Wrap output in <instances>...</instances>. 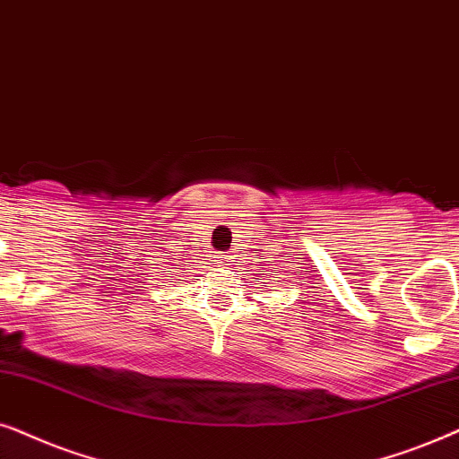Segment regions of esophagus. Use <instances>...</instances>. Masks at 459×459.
<instances>
[{
  "mask_svg": "<svg viewBox=\"0 0 459 459\" xmlns=\"http://www.w3.org/2000/svg\"><path fill=\"white\" fill-rule=\"evenodd\" d=\"M222 262H224V264H226V266H229V264H230V262H233V255H230V254H226V255H222Z\"/></svg>",
  "mask_w": 459,
  "mask_h": 459,
  "instance_id": "34e87169",
  "label": "esophagus"
}]
</instances>
